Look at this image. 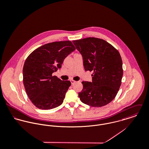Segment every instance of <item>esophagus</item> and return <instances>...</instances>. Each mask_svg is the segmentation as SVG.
I'll use <instances>...</instances> for the list:
<instances>
[{"label": "esophagus", "mask_w": 149, "mask_h": 149, "mask_svg": "<svg viewBox=\"0 0 149 149\" xmlns=\"http://www.w3.org/2000/svg\"><path fill=\"white\" fill-rule=\"evenodd\" d=\"M70 82H71V84H74L76 81H74V80H70Z\"/></svg>", "instance_id": "esophagus-1"}]
</instances>
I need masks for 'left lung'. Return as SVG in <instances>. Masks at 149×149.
<instances>
[{
	"mask_svg": "<svg viewBox=\"0 0 149 149\" xmlns=\"http://www.w3.org/2000/svg\"><path fill=\"white\" fill-rule=\"evenodd\" d=\"M83 57L85 70L93 71L92 81H83L80 100L91 107L104 106L116 96L123 70L119 52L102 39L88 37L73 41Z\"/></svg>",
	"mask_w": 149,
	"mask_h": 149,
	"instance_id": "left-lung-1",
	"label": "left lung"
}]
</instances>
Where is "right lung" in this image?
<instances>
[{"label": "right lung", "instance_id": "obj_1", "mask_svg": "<svg viewBox=\"0 0 149 149\" xmlns=\"http://www.w3.org/2000/svg\"><path fill=\"white\" fill-rule=\"evenodd\" d=\"M76 49L70 41L49 43L34 50L23 68V81L32 103L39 109H50L60 106L71 85L53 72L61 68L64 59Z\"/></svg>", "mask_w": 149, "mask_h": 149}]
</instances>
